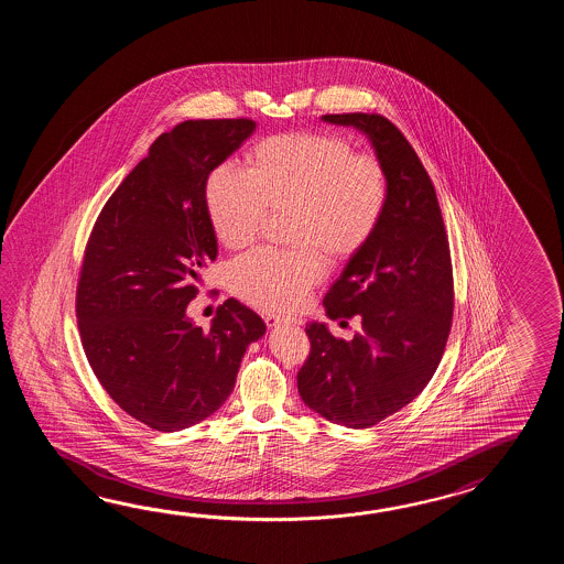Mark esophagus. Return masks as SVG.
Masks as SVG:
<instances>
[{
    "label": "esophagus",
    "mask_w": 564,
    "mask_h": 564,
    "mask_svg": "<svg viewBox=\"0 0 564 564\" xmlns=\"http://www.w3.org/2000/svg\"><path fill=\"white\" fill-rule=\"evenodd\" d=\"M288 321H282V318H278V316H265V326L268 328H280V326H288Z\"/></svg>",
    "instance_id": "esophagus-1"
}]
</instances>
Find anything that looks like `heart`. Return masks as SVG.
<instances>
[{"mask_svg": "<svg viewBox=\"0 0 564 564\" xmlns=\"http://www.w3.org/2000/svg\"><path fill=\"white\" fill-rule=\"evenodd\" d=\"M389 205V175L372 153L333 132H280L246 151V173L217 165L205 181V207L221 246H252L265 214L290 212L294 252L243 256L229 286L256 308L290 314L324 276V258L345 264L371 243Z\"/></svg>", "mask_w": 564, "mask_h": 564, "instance_id": "1", "label": "heart"}]
</instances>
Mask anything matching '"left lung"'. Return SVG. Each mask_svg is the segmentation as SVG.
Instances as JSON below:
<instances>
[{
  "mask_svg": "<svg viewBox=\"0 0 564 564\" xmlns=\"http://www.w3.org/2000/svg\"><path fill=\"white\" fill-rule=\"evenodd\" d=\"M371 139L389 175V205L371 243L324 296L333 321L359 316L352 340L306 326L302 401L333 423L372 427L405 408L432 381L454 316V272L432 180L403 132L383 115H324Z\"/></svg>",
  "mask_w": 564,
  "mask_h": 564,
  "instance_id": "left-lung-1",
  "label": "left lung"
}]
</instances>
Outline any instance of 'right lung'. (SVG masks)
Segmentation results:
<instances>
[{
    "instance_id": "right-lung-1",
    "label": "right lung",
    "mask_w": 564,
    "mask_h": 564,
    "mask_svg": "<svg viewBox=\"0 0 564 564\" xmlns=\"http://www.w3.org/2000/svg\"><path fill=\"white\" fill-rule=\"evenodd\" d=\"M256 129L250 119L185 120L108 197L86 241L76 318L86 359L110 399L156 432H180L224 405L241 357L265 333L229 299L212 328L187 318L216 234L205 181Z\"/></svg>"
}]
</instances>
